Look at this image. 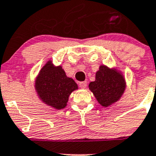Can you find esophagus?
<instances>
[{
	"label": "esophagus",
	"mask_w": 156,
	"mask_h": 156,
	"mask_svg": "<svg viewBox=\"0 0 156 156\" xmlns=\"http://www.w3.org/2000/svg\"><path fill=\"white\" fill-rule=\"evenodd\" d=\"M80 87L81 88H85L87 87V81H83V82H80Z\"/></svg>",
	"instance_id": "34e87169"
}]
</instances>
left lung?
<instances>
[{
  "instance_id": "left-lung-1",
  "label": "left lung",
  "mask_w": 156,
  "mask_h": 156,
  "mask_svg": "<svg viewBox=\"0 0 156 156\" xmlns=\"http://www.w3.org/2000/svg\"><path fill=\"white\" fill-rule=\"evenodd\" d=\"M126 88L123 76L115 69L100 66L96 73L95 80L89 83V89L101 105L108 107L122 97Z\"/></svg>"
}]
</instances>
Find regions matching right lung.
I'll use <instances>...</instances> for the list:
<instances>
[{"label":"right lung","mask_w":156,"mask_h":156,"mask_svg":"<svg viewBox=\"0 0 156 156\" xmlns=\"http://www.w3.org/2000/svg\"><path fill=\"white\" fill-rule=\"evenodd\" d=\"M35 89L43 102L59 110L67 105L69 95L78 86L66 76L61 66H55L51 61H48L37 76Z\"/></svg>","instance_id":"obj_1"}]
</instances>
